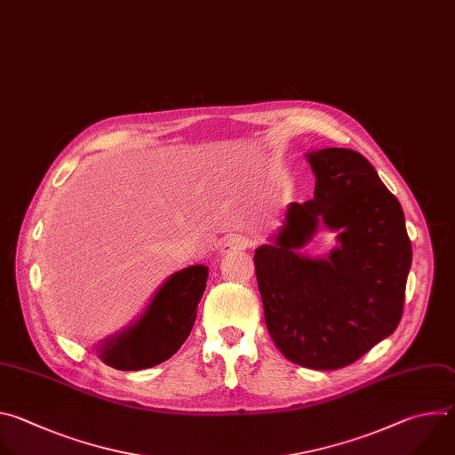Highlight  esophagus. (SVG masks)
<instances>
[{
	"label": "esophagus",
	"instance_id": "1",
	"mask_svg": "<svg viewBox=\"0 0 455 455\" xmlns=\"http://www.w3.org/2000/svg\"><path fill=\"white\" fill-rule=\"evenodd\" d=\"M251 242L249 238L242 236V235H231L226 238V242L222 243V252H233V251H245L249 249Z\"/></svg>",
	"mask_w": 455,
	"mask_h": 455
}]
</instances>
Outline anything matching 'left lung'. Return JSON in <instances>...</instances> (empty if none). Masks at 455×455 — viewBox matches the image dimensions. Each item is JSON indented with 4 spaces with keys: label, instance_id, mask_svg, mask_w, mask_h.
Here are the masks:
<instances>
[{
    "label": "left lung",
    "instance_id": "obj_1",
    "mask_svg": "<svg viewBox=\"0 0 455 455\" xmlns=\"http://www.w3.org/2000/svg\"><path fill=\"white\" fill-rule=\"evenodd\" d=\"M314 199L292 203L272 245L254 252L265 324L278 349L310 370H340L389 337L403 314L412 245L398 199L349 148L308 154ZM323 221L340 228L326 260L301 257Z\"/></svg>",
    "mask_w": 455,
    "mask_h": 455
}]
</instances>
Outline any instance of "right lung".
Segmentation results:
<instances>
[{"instance_id":"right-lung-1","label":"right lung","mask_w":455,"mask_h":455,"mask_svg":"<svg viewBox=\"0 0 455 455\" xmlns=\"http://www.w3.org/2000/svg\"><path fill=\"white\" fill-rule=\"evenodd\" d=\"M206 280L204 265L177 272L159 289L136 324L106 342L100 358L120 371L147 370L168 360L194 328Z\"/></svg>"}]
</instances>
